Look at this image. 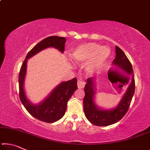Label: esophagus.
I'll list each match as a JSON object with an SVG mask.
<instances>
[{"label":"esophagus","instance_id":"obj_1","mask_svg":"<svg viewBox=\"0 0 150 150\" xmlns=\"http://www.w3.org/2000/svg\"><path fill=\"white\" fill-rule=\"evenodd\" d=\"M85 81H83V80H80L78 79L77 81V87L79 88H83L85 87Z\"/></svg>","mask_w":150,"mask_h":150}]
</instances>
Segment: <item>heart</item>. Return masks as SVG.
<instances>
[{
    "label": "heart",
    "instance_id": "1",
    "mask_svg": "<svg viewBox=\"0 0 150 150\" xmlns=\"http://www.w3.org/2000/svg\"><path fill=\"white\" fill-rule=\"evenodd\" d=\"M110 55V50L108 47L90 42L75 48L73 51L71 56L77 63H83L88 60L86 64V69L88 72L93 73L107 62Z\"/></svg>",
    "mask_w": 150,
    "mask_h": 150
}]
</instances>
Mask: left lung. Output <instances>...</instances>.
<instances>
[{"label": "left lung", "mask_w": 150, "mask_h": 150, "mask_svg": "<svg viewBox=\"0 0 150 150\" xmlns=\"http://www.w3.org/2000/svg\"><path fill=\"white\" fill-rule=\"evenodd\" d=\"M116 57L112 64L127 73L131 78V81L125 93L116 107L110 110H104L98 108L94 101L95 95L94 79H87V83L85 87V95L83 99V108L86 118L94 125L106 126L111 125L121 120L126 115L130 107L132 99L135 91V80H134L132 66L124 52L120 47L116 46ZM109 74V73H108Z\"/></svg>", "instance_id": "8db88e82"}]
</instances>
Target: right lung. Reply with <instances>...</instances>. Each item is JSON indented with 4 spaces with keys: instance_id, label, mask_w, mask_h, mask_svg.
<instances>
[{
    "instance_id": "right-lung-1",
    "label": "right lung",
    "mask_w": 150,
    "mask_h": 150,
    "mask_svg": "<svg viewBox=\"0 0 150 150\" xmlns=\"http://www.w3.org/2000/svg\"><path fill=\"white\" fill-rule=\"evenodd\" d=\"M65 42V38L55 35L47 37L42 40L28 53L19 73V95L22 105L32 116L45 122H55L64 116L68 100L77 89V80L76 78H73L71 80L62 82L42 102L38 105H33L27 98L24 88L27 62L30 57L47 47L56 48L63 53Z\"/></svg>"
}]
</instances>
